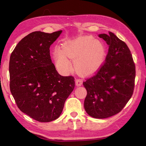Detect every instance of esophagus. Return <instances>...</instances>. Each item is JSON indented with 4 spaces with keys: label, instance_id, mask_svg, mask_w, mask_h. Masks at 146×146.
<instances>
[{
    "label": "esophagus",
    "instance_id": "34e87169",
    "mask_svg": "<svg viewBox=\"0 0 146 146\" xmlns=\"http://www.w3.org/2000/svg\"><path fill=\"white\" fill-rule=\"evenodd\" d=\"M82 80H80V79H77L76 80V85L77 86H80L82 85Z\"/></svg>",
    "mask_w": 146,
    "mask_h": 146
}]
</instances>
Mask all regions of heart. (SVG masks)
Masks as SVG:
<instances>
[{
  "label": "heart",
  "mask_w": 146,
  "mask_h": 146,
  "mask_svg": "<svg viewBox=\"0 0 146 146\" xmlns=\"http://www.w3.org/2000/svg\"><path fill=\"white\" fill-rule=\"evenodd\" d=\"M104 55L103 44L91 36H81L68 41L63 49L55 47L54 51L56 66L60 71L68 73L72 69L69 58L73 61L76 71L83 76L96 72L102 63Z\"/></svg>",
  "instance_id": "obj_1"
}]
</instances>
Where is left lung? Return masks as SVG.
<instances>
[{
	"label": "left lung",
	"instance_id": "8db88e82",
	"mask_svg": "<svg viewBox=\"0 0 146 146\" xmlns=\"http://www.w3.org/2000/svg\"><path fill=\"white\" fill-rule=\"evenodd\" d=\"M108 46L105 63L95 76L83 82L87 91L84 108L88 115L105 119L115 115L133 94L135 65L126 44L111 32L102 33Z\"/></svg>",
	"mask_w": 146,
	"mask_h": 146
}]
</instances>
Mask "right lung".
<instances>
[{
    "label": "right lung",
    "mask_w": 146,
    "mask_h": 146,
    "mask_svg": "<svg viewBox=\"0 0 146 146\" xmlns=\"http://www.w3.org/2000/svg\"><path fill=\"white\" fill-rule=\"evenodd\" d=\"M61 33H31L21 39L10 56L11 94L22 112L41 122L58 118L74 89V78L60 75L50 58V47Z\"/></svg>",
    "instance_id": "1"
}]
</instances>
